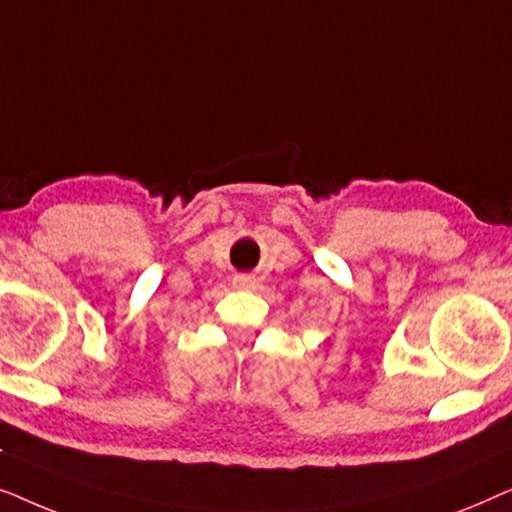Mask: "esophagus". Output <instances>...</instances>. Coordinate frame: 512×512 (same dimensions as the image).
<instances>
[{
	"label": "esophagus",
	"instance_id": "esophagus-1",
	"mask_svg": "<svg viewBox=\"0 0 512 512\" xmlns=\"http://www.w3.org/2000/svg\"><path fill=\"white\" fill-rule=\"evenodd\" d=\"M235 286L237 289H256V277L254 275H237Z\"/></svg>",
	"mask_w": 512,
	"mask_h": 512
}]
</instances>
